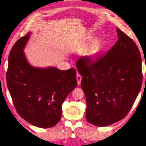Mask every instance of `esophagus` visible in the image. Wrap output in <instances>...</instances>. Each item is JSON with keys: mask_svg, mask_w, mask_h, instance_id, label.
<instances>
[{"mask_svg": "<svg viewBox=\"0 0 146 146\" xmlns=\"http://www.w3.org/2000/svg\"><path fill=\"white\" fill-rule=\"evenodd\" d=\"M76 80H77V84L78 85H80V82H81V80H82V76H81L79 74H77L76 75Z\"/></svg>", "mask_w": 146, "mask_h": 146, "instance_id": "esophagus-1", "label": "esophagus"}]
</instances>
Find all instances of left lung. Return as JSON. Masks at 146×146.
<instances>
[{"mask_svg": "<svg viewBox=\"0 0 146 146\" xmlns=\"http://www.w3.org/2000/svg\"><path fill=\"white\" fill-rule=\"evenodd\" d=\"M118 39L104 55L95 60L82 56L76 68L82 76L86 119L98 127L123 119L134 104L142 83V59L137 44L117 29Z\"/></svg>", "mask_w": 146, "mask_h": 146, "instance_id": "1", "label": "left lung"}]
</instances>
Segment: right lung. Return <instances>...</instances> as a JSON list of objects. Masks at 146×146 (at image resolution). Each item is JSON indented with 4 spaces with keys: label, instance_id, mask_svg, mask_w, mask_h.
Returning <instances> with one entry per match:
<instances>
[{
    "label": "right lung",
    "instance_id": "add662e5",
    "mask_svg": "<svg viewBox=\"0 0 146 146\" xmlns=\"http://www.w3.org/2000/svg\"><path fill=\"white\" fill-rule=\"evenodd\" d=\"M29 35L22 36L12 47L7 86L18 114L32 125L48 128L60 121L64 101L77 86L76 71L32 67L23 51Z\"/></svg>",
    "mask_w": 146,
    "mask_h": 146
}]
</instances>
